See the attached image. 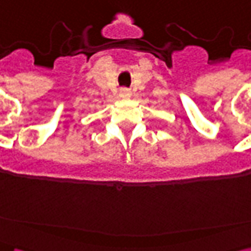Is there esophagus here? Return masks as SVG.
<instances>
[{
	"label": "esophagus",
	"instance_id": "esophagus-1",
	"mask_svg": "<svg viewBox=\"0 0 251 251\" xmlns=\"http://www.w3.org/2000/svg\"><path fill=\"white\" fill-rule=\"evenodd\" d=\"M120 95L122 97V98H129V97L131 95V91L127 87H122L120 90Z\"/></svg>",
	"mask_w": 251,
	"mask_h": 251
}]
</instances>
